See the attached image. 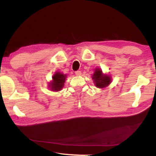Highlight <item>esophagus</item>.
<instances>
[{
	"label": "esophagus",
	"instance_id": "esophagus-1",
	"mask_svg": "<svg viewBox=\"0 0 156 156\" xmlns=\"http://www.w3.org/2000/svg\"><path fill=\"white\" fill-rule=\"evenodd\" d=\"M75 74L76 76H80L81 74H82V72H81V71H79V70H78V71L75 72Z\"/></svg>",
	"mask_w": 156,
	"mask_h": 156
}]
</instances>
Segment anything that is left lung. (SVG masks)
I'll return each mask as SVG.
<instances>
[{
  "instance_id": "8db88e82",
  "label": "left lung",
  "mask_w": 156,
  "mask_h": 156,
  "mask_svg": "<svg viewBox=\"0 0 156 156\" xmlns=\"http://www.w3.org/2000/svg\"><path fill=\"white\" fill-rule=\"evenodd\" d=\"M92 79L94 82L95 83V86L98 88H104L107 87L112 81L110 76L106 74H104L99 68L95 69L94 73L92 75Z\"/></svg>"
}]
</instances>
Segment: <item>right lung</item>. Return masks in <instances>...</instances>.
<instances>
[{
	"label": "right lung",
	"mask_w": 156,
	"mask_h": 156,
	"mask_svg": "<svg viewBox=\"0 0 156 156\" xmlns=\"http://www.w3.org/2000/svg\"><path fill=\"white\" fill-rule=\"evenodd\" d=\"M66 77H67L66 74L57 72L52 76V81L49 84V87H50L51 90L54 91H60L64 87Z\"/></svg>",
	"instance_id": "obj_1"
}]
</instances>
